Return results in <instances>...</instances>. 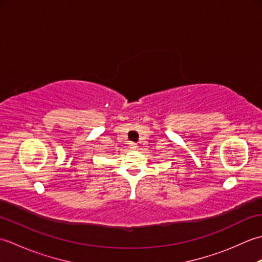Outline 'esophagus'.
I'll list each match as a JSON object with an SVG mask.
<instances>
[{"label": "esophagus", "instance_id": "obj_1", "mask_svg": "<svg viewBox=\"0 0 262 262\" xmlns=\"http://www.w3.org/2000/svg\"><path fill=\"white\" fill-rule=\"evenodd\" d=\"M129 147H130V149H136L137 148V145L135 143H130L129 144Z\"/></svg>", "mask_w": 262, "mask_h": 262}]
</instances>
